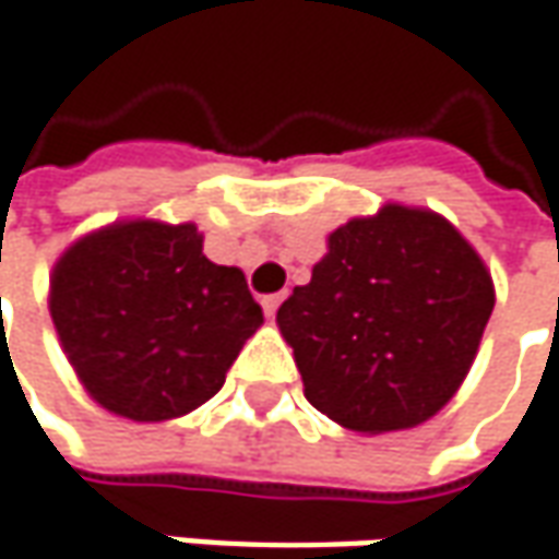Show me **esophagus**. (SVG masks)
I'll return each mask as SVG.
<instances>
[{"mask_svg":"<svg viewBox=\"0 0 559 559\" xmlns=\"http://www.w3.org/2000/svg\"><path fill=\"white\" fill-rule=\"evenodd\" d=\"M281 300H284L281 294H272V297H262V309H265V316H269V319H272V316L278 312Z\"/></svg>","mask_w":559,"mask_h":559,"instance_id":"34e87169","label":"esophagus"}]
</instances>
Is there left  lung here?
<instances>
[{"mask_svg": "<svg viewBox=\"0 0 559 559\" xmlns=\"http://www.w3.org/2000/svg\"><path fill=\"white\" fill-rule=\"evenodd\" d=\"M495 281L444 215L384 203L328 234L312 281L281 304L304 394L359 435L428 423L473 369Z\"/></svg>", "mask_w": 559, "mask_h": 559, "instance_id": "1", "label": "left lung"}]
</instances>
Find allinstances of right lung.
Segmentation results:
<instances>
[{
  "mask_svg": "<svg viewBox=\"0 0 559 559\" xmlns=\"http://www.w3.org/2000/svg\"><path fill=\"white\" fill-rule=\"evenodd\" d=\"M49 316L84 391L121 419H181L215 397L262 325L247 278L193 222L124 218L56 259Z\"/></svg>",
  "mask_w": 559,
  "mask_h": 559,
  "instance_id": "right-lung-1",
  "label": "right lung"
}]
</instances>
